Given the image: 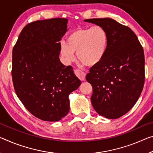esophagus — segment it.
Returning <instances> with one entry per match:
<instances>
[{
  "instance_id": "34e87169",
  "label": "esophagus",
  "mask_w": 153,
  "mask_h": 153,
  "mask_svg": "<svg viewBox=\"0 0 153 153\" xmlns=\"http://www.w3.org/2000/svg\"><path fill=\"white\" fill-rule=\"evenodd\" d=\"M74 74H76V76L81 80V81H85V73L83 72L82 70L79 69L74 70Z\"/></svg>"
}]
</instances>
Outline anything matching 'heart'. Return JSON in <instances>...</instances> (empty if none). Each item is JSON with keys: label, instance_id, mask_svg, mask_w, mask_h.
I'll return each instance as SVG.
<instances>
[{"label": "heart", "instance_id": "heart-1", "mask_svg": "<svg viewBox=\"0 0 153 153\" xmlns=\"http://www.w3.org/2000/svg\"><path fill=\"white\" fill-rule=\"evenodd\" d=\"M109 38L104 28L94 26L91 28H79L66 37L65 43H62L60 51L65 62L74 60L76 53L79 61L88 66L99 63L107 53Z\"/></svg>", "mask_w": 153, "mask_h": 153}]
</instances>
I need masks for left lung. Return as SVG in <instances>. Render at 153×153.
I'll list each match as a JSON object with an SVG mask.
<instances>
[{
    "label": "left lung",
    "mask_w": 153,
    "mask_h": 153,
    "mask_svg": "<svg viewBox=\"0 0 153 153\" xmlns=\"http://www.w3.org/2000/svg\"><path fill=\"white\" fill-rule=\"evenodd\" d=\"M84 21L104 28L109 38L104 59L86 75L93 88L91 104L100 116L119 118L134 106L143 90L144 49L130 28L111 18Z\"/></svg>",
    "instance_id": "1"
}]
</instances>
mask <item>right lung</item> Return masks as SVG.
I'll return each instance as SVG.
<instances>
[{"label":"right lung","mask_w":153,"mask_h":153,"mask_svg":"<svg viewBox=\"0 0 153 153\" xmlns=\"http://www.w3.org/2000/svg\"><path fill=\"white\" fill-rule=\"evenodd\" d=\"M65 18L37 20L23 28L12 52L11 75L16 95L30 114L59 121L68 114V96L81 85L71 65L59 60Z\"/></svg>","instance_id":"1"}]
</instances>
